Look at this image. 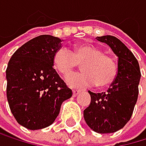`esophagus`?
<instances>
[{"instance_id": "34e87169", "label": "esophagus", "mask_w": 146, "mask_h": 146, "mask_svg": "<svg viewBox=\"0 0 146 146\" xmlns=\"http://www.w3.org/2000/svg\"><path fill=\"white\" fill-rule=\"evenodd\" d=\"M80 91H81V90H73V96H77Z\"/></svg>"}]
</instances>
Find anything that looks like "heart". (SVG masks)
I'll return each instance as SVG.
<instances>
[{
	"instance_id": "obj_1",
	"label": "heart",
	"mask_w": 146,
	"mask_h": 146,
	"mask_svg": "<svg viewBox=\"0 0 146 146\" xmlns=\"http://www.w3.org/2000/svg\"><path fill=\"white\" fill-rule=\"evenodd\" d=\"M79 64L83 71L70 74L66 79L71 88L80 89L95 84L105 87L116 78L117 64L114 58L93 44H79L73 52L67 47H60L53 57L55 69L63 77H67Z\"/></svg>"
}]
</instances>
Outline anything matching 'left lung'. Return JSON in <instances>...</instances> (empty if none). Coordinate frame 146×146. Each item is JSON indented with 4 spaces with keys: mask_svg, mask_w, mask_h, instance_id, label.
<instances>
[{
    "mask_svg": "<svg viewBox=\"0 0 146 146\" xmlns=\"http://www.w3.org/2000/svg\"><path fill=\"white\" fill-rule=\"evenodd\" d=\"M118 56V72L106 92L94 93L84 110L87 124L96 133H111L123 128L133 115L137 102L141 71L138 61L125 44L111 35L98 36Z\"/></svg>",
    "mask_w": 146,
    "mask_h": 146,
    "instance_id": "obj_1",
    "label": "left lung"
}]
</instances>
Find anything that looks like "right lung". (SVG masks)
<instances>
[{"label": "right lung", "instance_id": "add662e5", "mask_svg": "<svg viewBox=\"0 0 146 146\" xmlns=\"http://www.w3.org/2000/svg\"><path fill=\"white\" fill-rule=\"evenodd\" d=\"M62 41L39 35L18 48L8 63L6 94L11 111L19 124L29 130L51 125L62 102L72 97V90L53 68V57Z\"/></svg>", "mask_w": 146, "mask_h": 146}]
</instances>
